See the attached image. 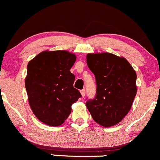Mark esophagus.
I'll return each mask as SVG.
<instances>
[{"label": "esophagus", "instance_id": "34e87169", "mask_svg": "<svg viewBox=\"0 0 160 160\" xmlns=\"http://www.w3.org/2000/svg\"><path fill=\"white\" fill-rule=\"evenodd\" d=\"M81 94H82V97H84L85 95V89H82V90H81Z\"/></svg>", "mask_w": 160, "mask_h": 160}]
</instances>
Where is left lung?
I'll return each mask as SVG.
<instances>
[{
  "instance_id": "8db88e82",
  "label": "left lung",
  "mask_w": 160,
  "mask_h": 160,
  "mask_svg": "<svg viewBox=\"0 0 160 160\" xmlns=\"http://www.w3.org/2000/svg\"><path fill=\"white\" fill-rule=\"evenodd\" d=\"M87 65L95 75L96 95L85 105L93 119L104 127L122 120L137 92L136 73L127 60L111 53L87 55Z\"/></svg>"
}]
</instances>
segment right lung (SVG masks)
<instances>
[{"label": "right lung", "instance_id": "right-lung-1", "mask_svg": "<svg viewBox=\"0 0 160 160\" xmlns=\"http://www.w3.org/2000/svg\"><path fill=\"white\" fill-rule=\"evenodd\" d=\"M76 56L67 51H44L28 64L25 88L30 107L41 122L51 126L63 124L72 105L82 97L74 88L70 69Z\"/></svg>", "mask_w": 160, "mask_h": 160}]
</instances>
